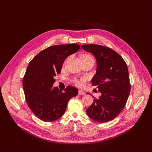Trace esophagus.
I'll list each match as a JSON object with an SVG mask.
<instances>
[{"mask_svg": "<svg viewBox=\"0 0 152 152\" xmlns=\"http://www.w3.org/2000/svg\"><path fill=\"white\" fill-rule=\"evenodd\" d=\"M79 95H84L85 94V92L82 90H79Z\"/></svg>", "mask_w": 152, "mask_h": 152, "instance_id": "34e87169", "label": "esophagus"}]
</instances>
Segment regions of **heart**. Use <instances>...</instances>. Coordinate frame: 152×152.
Segmentation results:
<instances>
[{"label": "heart", "mask_w": 152, "mask_h": 152, "mask_svg": "<svg viewBox=\"0 0 152 152\" xmlns=\"http://www.w3.org/2000/svg\"><path fill=\"white\" fill-rule=\"evenodd\" d=\"M91 58V59H93V58L90 55H87V54H85L82 56V58ZM83 81L84 80H77V79H75L74 80V83L78 86H82L83 85Z\"/></svg>", "instance_id": "obj_1"}]
</instances>
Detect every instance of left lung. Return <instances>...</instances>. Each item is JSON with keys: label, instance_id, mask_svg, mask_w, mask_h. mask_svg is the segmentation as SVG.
Wrapping results in <instances>:
<instances>
[{"label": "left lung", "instance_id": "8db88e82", "mask_svg": "<svg viewBox=\"0 0 152 152\" xmlns=\"http://www.w3.org/2000/svg\"><path fill=\"white\" fill-rule=\"evenodd\" d=\"M81 47L96 58L97 69L91 82L102 93L86 110L87 114L94 121L109 122L122 112L130 93L127 64L117 52L108 47L96 44L82 45Z\"/></svg>", "mask_w": 152, "mask_h": 152}]
</instances>
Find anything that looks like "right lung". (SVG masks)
<instances>
[{"mask_svg": "<svg viewBox=\"0 0 152 152\" xmlns=\"http://www.w3.org/2000/svg\"><path fill=\"white\" fill-rule=\"evenodd\" d=\"M77 44L53 45L31 59L23 79L26 102L35 115L44 122L58 120L65 113L68 101L78 94V89L67 86L53 87L54 77L61 72L66 58L77 52Z\"/></svg>", "mask_w": 152, "mask_h": 152, "instance_id": "add662e5", "label": "right lung"}]
</instances>
